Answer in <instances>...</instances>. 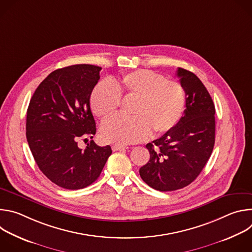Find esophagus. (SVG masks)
Segmentation results:
<instances>
[{
    "mask_svg": "<svg viewBox=\"0 0 252 252\" xmlns=\"http://www.w3.org/2000/svg\"><path fill=\"white\" fill-rule=\"evenodd\" d=\"M126 148L123 147V146H119V145H114L112 146V150L113 152H118V151H125Z\"/></svg>",
    "mask_w": 252,
    "mask_h": 252,
    "instance_id": "obj_1",
    "label": "esophagus"
}]
</instances>
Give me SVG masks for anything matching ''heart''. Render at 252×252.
I'll return each instance as SVG.
<instances>
[{"mask_svg": "<svg viewBox=\"0 0 252 252\" xmlns=\"http://www.w3.org/2000/svg\"><path fill=\"white\" fill-rule=\"evenodd\" d=\"M122 96L135 99L132 118L114 117L102 124L100 134L104 141L129 145L146 139L151 131L159 135L173 128L182 119L186 107V92L175 81L150 69H137L118 79L98 83L91 94L94 114L104 120L115 115Z\"/></svg>", "mask_w": 252, "mask_h": 252, "instance_id": "1", "label": "heart"}]
</instances>
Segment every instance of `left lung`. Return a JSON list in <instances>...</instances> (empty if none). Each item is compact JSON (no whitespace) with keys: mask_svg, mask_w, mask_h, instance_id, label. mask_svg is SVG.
Instances as JSON below:
<instances>
[{"mask_svg":"<svg viewBox=\"0 0 252 252\" xmlns=\"http://www.w3.org/2000/svg\"><path fill=\"white\" fill-rule=\"evenodd\" d=\"M176 76L186 92L185 115L161 137L150 142L151 158L139 174L159 191L181 189L190 185L209 159L215 139V107L201 81L178 67Z\"/></svg>","mask_w":252,"mask_h":252,"instance_id":"left-lung-1","label":"left lung"}]
</instances>
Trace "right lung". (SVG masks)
Segmentation results:
<instances>
[{
    "label": "right lung",
    "mask_w": 252,
    "mask_h": 252,
    "mask_svg": "<svg viewBox=\"0 0 252 252\" xmlns=\"http://www.w3.org/2000/svg\"><path fill=\"white\" fill-rule=\"evenodd\" d=\"M100 69L93 64L56 69L30 100L26 135L32 155L50 181L65 189L95 182L112 155L110 146L98 147L94 140L86 150L78 147L79 138L95 134L90 98Z\"/></svg>",
    "instance_id": "obj_1"
}]
</instances>
